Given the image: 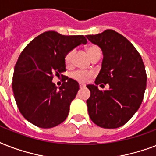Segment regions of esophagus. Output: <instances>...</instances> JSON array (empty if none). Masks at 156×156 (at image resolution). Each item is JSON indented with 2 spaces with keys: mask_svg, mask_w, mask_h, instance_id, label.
<instances>
[{
  "mask_svg": "<svg viewBox=\"0 0 156 156\" xmlns=\"http://www.w3.org/2000/svg\"><path fill=\"white\" fill-rule=\"evenodd\" d=\"M79 87L80 88L85 87V85H84V84H82V83H80V84H79Z\"/></svg>",
  "mask_w": 156,
  "mask_h": 156,
  "instance_id": "34e87169",
  "label": "esophagus"
}]
</instances>
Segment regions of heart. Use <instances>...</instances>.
<instances>
[{"instance_id":"b5f03b06","label":"heart","mask_w":156,"mask_h":156,"mask_svg":"<svg viewBox=\"0 0 156 156\" xmlns=\"http://www.w3.org/2000/svg\"><path fill=\"white\" fill-rule=\"evenodd\" d=\"M99 52H100V50L99 49V48L96 46H90L87 48V53L89 56L90 59H92L95 56H96ZM73 54H74V51L71 50L66 55L65 57V62L67 66H69L72 61V58H73ZM93 76V73L89 71H83V70H77L75 72H73L71 74V77L75 79V80L80 82V83H87L89 79Z\"/></svg>"}]
</instances>
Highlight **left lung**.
Segmentation results:
<instances>
[{
	"label": "left lung",
	"instance_id": "1",
	"mask_svg": "<svg viewBox=\"0 0 156 156\" xmlns=\"http://www.w3.org/2000/svg\"><path fill=\"white\" fill-rule=\"evenodd\" d=\"M101 48L102 67L95 85H87L90 96L87 100L91 121L105 129H116L127 123L143 102L147 86L145 66L140 54L123 35L113 30L87 35ZM108 84L100 91L97 85Z\"/></svg>",
	"mask_w": 156,
	"mask_h": 156
}]
</instances>
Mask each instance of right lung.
<instances>
[{
	"mask_svg": "<svg viewBox=\"0 0 156 156\" xmlns=\"http://www.w3.org/2000/svg\"><path fill=\"white\" fill-rule=\"evenodd\" d=\"M87 43L83 35H63L50 30L38 35L21 52L14 66L12 88L18 109L29 122L48 129L68 116L69 105L79 90L78 83L66 77L57 88L52 78L66 71V54Z\"/></svg>",
	"mask_w": 156,
	"mask_h": 156,
	"instance_id": "obj_1",
	"label": "right lung"
}]
</instances>
